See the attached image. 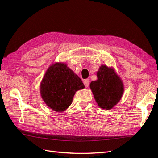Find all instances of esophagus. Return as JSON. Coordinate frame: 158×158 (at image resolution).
I'll list each match as a JSON object with an SVG mask.
<instances>
[{
	"mask_svg": "<svg viewBox=\"0 0 158 158\" xmlns=\"http://www.w3.org/2000/svg\"><path fill=\"white\" fill-rule=\"evenodd\" d=\"M84 84L85 85V88H88L89 85V80L88 79H85L84 81Z\"/></svg>",
	"mask_w": 158,
	"mask_h": 158,
	"instance_id": "esophagus-1",
	"label": "esophagus"
}]
</instances>
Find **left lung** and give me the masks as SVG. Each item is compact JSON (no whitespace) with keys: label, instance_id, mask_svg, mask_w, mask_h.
I'll use <instances>...</instances> for the list:
<instances>
[{"label":"left lung","instance_id":"1","mask_svg":"<svg viewBox=\"0 0 158 158\" xmlns=\"http://www.w3.org/2000/svg\"><path fill=\"white\" fill-rule=\"evenodd\" d=\"M98 80L90 83L94 96L102 109H111L119 102L123 93L122 81L113 69L102 66L97 73Z\"/></svg>","mask_w":158,"mask_h":158}]
</instances>
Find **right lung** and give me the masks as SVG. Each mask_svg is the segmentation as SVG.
I'll list each match as a JSON object with an SVG mask.
<instances>
[{
	"label": "right lung",
	"mask_w": 158,
	"mask_h": 158,
	"mask_svg": "<svg viewBox=\"0 0 158 158\" xmlns=\"http://www.w3.org/2000/svg\"><path fill=\"white\" fill-rule=\"evenodd\" d=\"M84 85L66 64L56 63L48 69L41 83L43 99L55 111H63L72 103L76 91Z\"/></svg>",
	"instance_id": "right-lung-1"
}]
</instances>
